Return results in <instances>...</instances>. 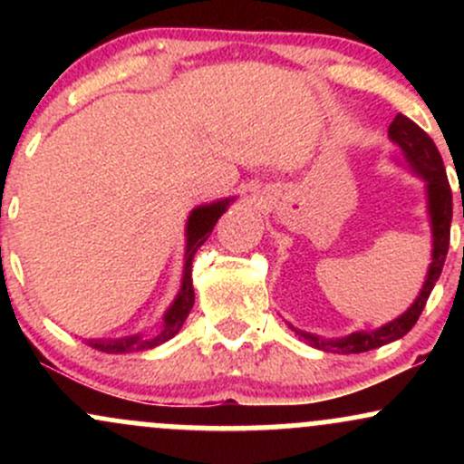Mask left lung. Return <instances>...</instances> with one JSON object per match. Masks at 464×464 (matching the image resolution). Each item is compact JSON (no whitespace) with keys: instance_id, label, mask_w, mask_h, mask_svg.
I'll return each instance as SVG.
<instances>
[{"instance_id":"obj_1","label":"left lung","mask_w":464,"mask_h":464,"mask_svg":"<svg viewBox=\"0 0 464 464\" xmlns=\"http://www.w3.org/2000/svg\"><path fill=\"white\" fill-rule=\"evenodd\" d=\"M388 140L397 146L399 159L397 163L406 165L414 177H419L425 183V202H428V218L430 228H432V257H430L428 275H425L423 287L419 290L417 299L408 307L401 316L395 321L382 324V327L371 329V332H353L343 338H323V335L307 334L296 329L295 324L287 323V327L295 329L299 338L305 340L307 344L318 351H327V353H364L377 347L392 343V340L403 338L414 323L419 321L420 312H423L425 303L430 299V292L434 290L436 281H439L440 270H443L447 250H450V227H451V211H454V202H451V188L447 180L443 159H440L439 148L430 140V135L423 129H419L412 120L399 113L392 124L388 126ZM462 218H464V202H462Z\"/></svg>"}]
</instances>
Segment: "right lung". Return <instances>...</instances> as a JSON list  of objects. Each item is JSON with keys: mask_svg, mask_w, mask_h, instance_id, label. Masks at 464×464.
<instances>
[{"mask_svg": "<svg viewBox=\"0 0 464 464\" xmlns=\"http://www.w3.org/2000/svg\"><path fill=\"white\" fill-rule=\"evenodd\" d=\"M236 200V196L231 198H222L207 202V205H198L191 209L188 218V225H185V257H183V276H180V287L179 295L174 296V301L169 303V307L165 310L161 318V327L157 334L143 335V334H130L124 338H92L87 340L89 347L102 351V353H130V351H143L159 347V344L168 343L169 338H174L183 327L185 318L194 307V285H191V259H194L196 250L207 242V237L214 231L218 218H220L228 209V205Z\"/></svg>", "mask_w": 464, "mask_h": 464, "instance_id": "obj_1", "label": "right lung"}]
</instances>
